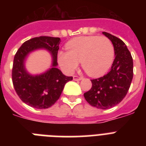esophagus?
Segmentation results:
<instances>
[{"instance_id": "obj_1", "label": "esophagus", "mask_w": 146, "mask_h": 146, "mask_svg": "<svg viewBox=\"0 0 146 146\" xmlns=\"http://www.w3.org/2000/svg\"><path fill=\"white\" fill-rule=\"evenodd\" d=\"M82 80V77H80V76H73V80H75V81H80V80Z\"/></svg>"}]
</instances>
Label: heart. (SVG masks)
Returning a JSON list of instances; mask_svg holds the SVG:
<instances>
[{
    "instance_id": "b5f03b06",
    "label": "heart",
    "mask_w": 146,
    "mask_h": 146,
    "mask_svg": "<svg viewBox=\"0 0 146 146\" xmlns=\"http://www.w3.org/2000/svg\"><path fill=\"white\" fill-rule=\"evenodd\" d=\"M67 51L57 54V62L65 73L71 74L80 61L85 71L92 77H99L109 70L114 59L111 40L104 36H80L66 44Z\"/></svg>"
}]
</instances>
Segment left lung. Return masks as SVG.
Instances as JSON below:
<instances>
[{"label":"left lung","mask_w":146,"mask_h":146,"mask_svg":"<svg viewBox=\"0 0 146 146\" xmlns=\"http://www.w3.org/2000/svg\"><path fill=\"white\" fill-rule=\"evenodd\" d=\"M102 34L112 42L115 59L108 74L91 80L92 86L84 97L92 106L106 110L119 104L127 94L133 76V62L122 40L105 32Z\"/></svg>","instance_id":"1"}]
</instances>
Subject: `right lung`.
I'll return each instance as SVG.
<instances>
[{"label": "right lung", "instance_id": "1", "mask_svg": "<svg viewBox=\"0 0 146 146\" xmlns=\"http://www.w3.org/2000/svg\"><path fill=\"white\" fill-rule=\"evenodd\" d=\"M60 38L40 36L33 38L22 44L15 54L12 70L13 84L19 98L29 106L36 109L51 107L59 99L66 82L72 76L63 74L57 66V52ZM48 50L52 55L50 68L39 74H31L25 68V61L35 50Z\"/></svg>", "mask_w": 146, "mask_h": 146}]
</instances>
